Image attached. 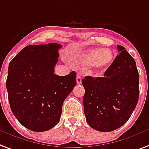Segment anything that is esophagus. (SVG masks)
<instances>
[{
    "mask_svg": "<svg viewBox=\"0 0 149 149\" xmlns=\"http://www.w3.org/2000/svg\"><path fill=\"white\" fill-rule=\"evenodd\" d=\"M77 84H80L82 83V77H80L79 75H77Z\"/></svg>",
    "mask_w": 149,
    "mask_h": 149,
    "instance_id": "obj_1",
    "label": "esophagus"
}]
</instances>
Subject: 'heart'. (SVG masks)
<instances>
[{"mask_svg":"<svg viewBox=\"0 0 149 149\" xmlns=\"http://www.w3.org/2000/svg\"><path fill=\"white\" fill-rule=\"evenodd\" d=\"M115 59V53L110 48L95 47L85 51L77 58V63L82 67H91L96 71L109 69Z\"/></svg>","mask_w":149,"mask_h":149,"instance_id":"heart-1","label":"heart"}]
</instances>
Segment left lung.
Returning a JSON list of instances; mask_svg holds the SVG:
<instances>
[{
	"label": "left lung",
	"mask_w": 149,
	"mask_h": 149,
	"mask_svg": "<svg viewBox=\"0 0 149 149\" xmlns=\"http://www.w3.org/2000/svg\"><path fill=\"white\" fill-rule=\"evenodd\" d=\"M102 77L82 79L86 120L91 127L109 132L127 122L139 98V74L133 57L123 46Z\"/></svg>",
	"instance_id": "1"
}]
</instances>
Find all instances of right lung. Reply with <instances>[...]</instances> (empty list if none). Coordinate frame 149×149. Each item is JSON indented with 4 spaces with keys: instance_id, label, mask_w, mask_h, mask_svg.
I'll return each instance as SVG.
<instances>
[{
    "instance_id": "obj_1",
    "label": "right lung",
    "mask_w": 149,
    "mask_h": 149,
    "mask_svg": "<svg viewBox=\"0 0 149 149\" xmlns=\"http://www.w3.org/2000/svg\"><path fill=\"white\" fill-rule=\"evenodd\" d=\"M61 47L56 43L26 46L9 63L10 107L19 122L33 131H46L58 124L62 104L77 84L74 71L64 77L54 74Z\"/></svg>"
}]
</instances>
